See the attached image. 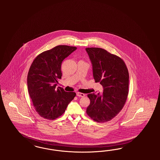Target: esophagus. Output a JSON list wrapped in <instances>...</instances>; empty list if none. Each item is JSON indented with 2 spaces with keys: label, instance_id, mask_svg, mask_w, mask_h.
Returning a JSON list of instances; mask_svg holds the SVG:
<instances>
[{
  "label": "esophagus",
  "instance_id": "obj_1",
  "mask_svg": "<svg viewBox=\"0 0 160 160\" xmlns=\"http://www.w3.org/2000/svg\"><path fill=\"white\" fill-rule=\"evenodd\" d=\"M76 95H77V96H78V97H82L84 96V94L83 93H81V92H77Z\"/></svg>",
  "mask_w": 160,
  "mask_h": 160
}]
</instances>
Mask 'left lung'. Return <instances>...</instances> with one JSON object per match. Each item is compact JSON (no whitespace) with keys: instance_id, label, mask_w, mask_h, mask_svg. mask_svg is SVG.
<instances>
[{"instance_id":"obj_1","label":"left lung","mask_w":160,"mask_h":160,"mask_svg":"<svg viewBox=\"0 0 160 160\" xmlns=\"http://www.w3.org/2000/svg\"><path fill=\"white\" fill-rule=\"evenodd\" d=\"M86 50L92 64L93 78L103 87L102 94L87 95L90 104L86 112L93 120L105 122L116 116L126 103L128 94V69L120 58L104 49L90 48Z\"/></svg>"}]
</instances>
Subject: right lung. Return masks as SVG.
Masks as SVG:
<instances>
[{"label":"right lung","instance_id":"right-lung-1","mask_svg":"<svg viewBox=\"0 0 160 160\" xmlns=\"http://www.w3.org/2000/svg\"><path fill=\"white\" fill-rule=\"evenodd\" d=\"M76 47L59 45L38 55L33 62L28 74V87L36 111L48 120L62 116L76 92H66L56 87L62 78L63 60L75 51Z\"/></svg>","mask_w":160,"mask_h":160}]
</instances>
